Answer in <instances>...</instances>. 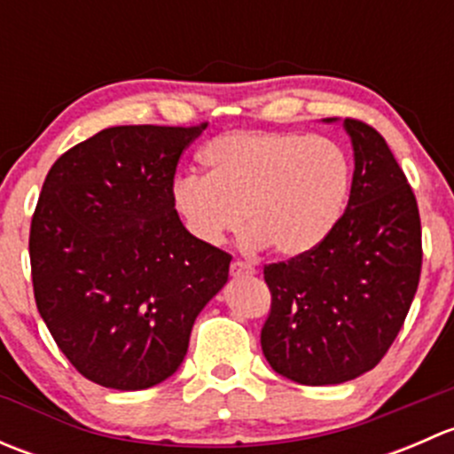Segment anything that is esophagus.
I'll return each instance as SVG.
<instances>
[{
    "label": "esophagus",
    "mask_w": 454,
    "mask_h": 454,
    "mask_svg": "<svg viewBox=\"0 0 454 454\" xmlns=\"http://www.w3.org/2000/svg\"><path fill=\"white\" fill-rule=\"evenodd\" d=\"M231 274H232V278L253 277L254 268H253V265L244 263V261H232V263H231Z\"/></svg>",
    "instance_id": "34e87169"
}]
</instances>
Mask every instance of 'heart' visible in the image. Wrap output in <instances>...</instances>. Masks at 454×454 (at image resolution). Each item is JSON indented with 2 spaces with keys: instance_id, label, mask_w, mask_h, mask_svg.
<instances>
[{
  "instance_id": "1",
  "label": "heart",
  "mask_w": 454,
  "mask_h": 454,
  "mask_svg": "<svg viewBox=\"0 0 454 454\" xmlns=\"http://www.w3.org/2000/svg\"><path fill=\"white\" fill-rule=\"evenodd\" d=\"M208 176L173 184V208L186 231L217 246L248 223L250 248L283 259L318 248L351 191V164L333 140L296 131H231L201 149Z\"/></svg>"
}]
</instances>
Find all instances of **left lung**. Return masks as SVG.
Wrapping results in <instances>:
<instances>
[{
    "mask_svg": "<svg viewBox=\"0 0 454 454\" xmlns=\"http://www.w3.org/2000/svg\"><path fill=\"white\" fill-rule=\"evenodd\" d=\"M342 129L354 180L340 222L312 253L263 270L272 308L261 349L278 375L305 387L373 369L404 325L422 272V226L404 171L373 127L345 118Z\"/></svg>",
    "mask_w": 454,
    "mask_h": 454,
    "instance_id": "1",
    "label": "left lung"
}]
</instances>
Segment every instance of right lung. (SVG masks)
Masks as SVG:
<instances>
[{
    "instance_id": "obj_1",
    "label": "right lung",
    "mask_w": 454,
    "mask_h": 454,
    "mask_svg": "<svg viewBox=\"0 0 454 454\" xmlns=\"http://www.w3.org/2000/svg\"><path fill=\"white\" fill-rule=\"evenodd\" d=\"M200 127H109L50 168L30 226L35 301L87 380L140 391L180 369L231 254L195 239L173 176Z\"/></svg>"
}]
</instances>
